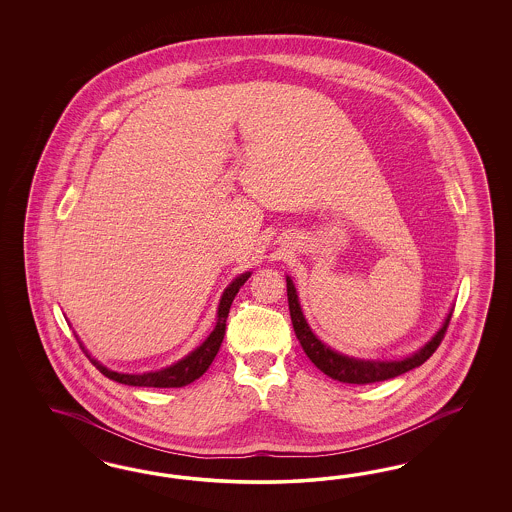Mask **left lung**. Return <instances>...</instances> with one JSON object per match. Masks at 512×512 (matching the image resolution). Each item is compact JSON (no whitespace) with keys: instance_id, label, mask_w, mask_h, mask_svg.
<instances>
[{"instance_id":"left-lung-1","label":"left lung","mask_w":512,"mask_h":512,"mask_svg":"<svg viewBox=\"0 0 512 512\" xmlns=\"http://www.w3.org/2000/svg\"><path fill=\"white\" fill-rule=\"evenodd\" d=\"M287 298H289V311H291V321H293L296 338L300 341L304 353L328 377H332L340 383H349V385H370V383H377V381H387V379L398 377V375L424 364L428 358L434 355L437 347L441 345V341L445 338V332H447V326L450 323L449 315L445 325L435 334L432 341H428L419 353H415L413 357L403 358L400 362L357 360V358L343 357L340 353L332 351L330 347H326L323 341L315 338V334L311 332L310 326L302 315L295 285H293L291 278H287Z\"/></svg>"}]
</instances>
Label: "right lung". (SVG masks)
I'll return each instance as SVG.
<instances>
[{
	"label": "right lung",
	"instance_id": "right-lung-1",
	"mask_svg": "<svg viewBox=\"0 0 512 512\" xmlns=\"http://www.w3.org/2000/svg\"><path fill=\"white\" fill-rule=\"evenodd\" d=\"M249 272L238 276L233 283L225 289V293L221 296L219 302V310H217V325L214 332L208 336V340L202 343L201 347H197L191 355L182 358L180 362L172 364L165 370L159 372L142 373V375H129V373H118L107 370L105 366H101L99 362L92 360L93 366L107 375L112 381L131 385V387H154V388H180L186 387L189 383H193L195 379H199L202 373L206 372L212 364V360L216 358L217 351L221 347V341L225 336V323H227V315L231 310L234 296L240 291V287L248 281Z\"/></svg>",
	"mask_w": 512,
	"mask_h": 512
}]
</instances>
